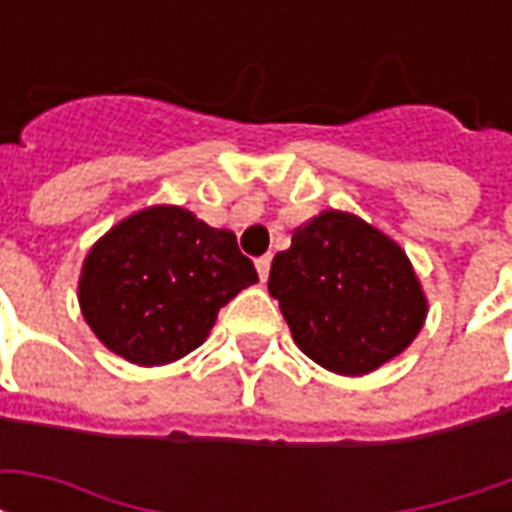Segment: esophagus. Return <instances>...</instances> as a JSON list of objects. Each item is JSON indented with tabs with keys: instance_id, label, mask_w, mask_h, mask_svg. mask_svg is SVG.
I'll use <instances>...</instances> for the list:
<instances>
[{
	"instance_id": "34e87169",
	"label": "esophagus",
	"mask_w": 512,
	"mask_h": 512,
	"mask_svg": "<svg viewBox=\"0 0 512 512\" xmlns=\"http://www.w3.org/2000/svg\"><path fill=\"white\" fill-rule=\"evenodd\" d=\"M255 266H257V274H260V279H263V282H266V279H268V271H271V255L257 257V260H255Z\"/></svg>"
}]
</instances>
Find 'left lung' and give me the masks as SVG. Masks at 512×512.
<instances>
[{
	"label": "left lung",
	"instance_id": "8db88e82",
	"mask_svg": "<svg viewBox=\"0 0 512 512\" xmlns=\"http://www.w3.org/2000/svg\"><path fill=\"white\" fill-rule=\"evenodd\" d=\"M293 340L340 376H365L417 337L428 299L406 252L354 213L323 211L268 274Z\"/></svg>",
	"mask_w": 512,
	"mask_h": 512
}]
</instances>
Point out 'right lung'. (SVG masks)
<instances>
[{
	"instance_id": "obj_1",
	"label": "right lung",
	"mask_w": 512,
	"mask_h": 512,
	"mask_svg": "<svg viewBox=\"0 0 512 512\" xmlns=\"http://www.w3.org/2000/svg\"><path fill=\"white\" fill-rule=\"evenodd\" d=\"M255 282V263L230 230L178 205H153L115 224L84 257L79 304L109 351L156 367L200 348L219 310Z\"/></svg>"
}]
</instances>
